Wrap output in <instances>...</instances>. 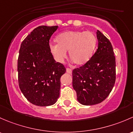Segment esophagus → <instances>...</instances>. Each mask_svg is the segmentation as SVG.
Instances as JSON below:
<instances>
[{
    "label": "esophagus",
    "instance_id": "esophagus-1",
    "mask_svg": "<svg viewBox=\"0 0 133 133\" xmlns=\"http://www.w3.org/2000/svg\"><path fill=\"white\" fill-rule=\"evenodd\" d=\"M66 72H67V73H68V74H72V69H70V68H66Z\"/></svg>",
    "mask_w": 133,
    "mask_h": 133
}]
</instances>
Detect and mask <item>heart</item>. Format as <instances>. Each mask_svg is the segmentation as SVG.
<instances>
[{"mask_svg":"<svg viewBox=\"0 0 133 133\" xmlns=\"http://www.w3.org/2000/svg\"><path fill=\"white\" fill-rule=\"evenodd\" d=\"M57 44L50 45V52L58 62H63L68 51L70 59L79 66L91 59L97 45V37L90 31H68L57 35Z\"/></svg>","mask_w":133,"mask_h":133,"instance_id":"1","label":"heart"}]
</instances>
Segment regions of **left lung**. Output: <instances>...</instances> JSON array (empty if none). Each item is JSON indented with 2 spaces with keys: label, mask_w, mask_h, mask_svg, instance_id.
Segmentation results:
<instances>
[{
  "label": "left lung",
  "mask_w": 133,
  "mask_h": 133,
  "mask_svg": "<svg viewBox=\"0 0 133 133\" xmlns=\"http://www.w3.org/2000/svg\"><path fill=\"white\" fill-rule=\"evenodd\" d=\"M98 48L83 66L72 71V86L79 103L86 106L99 104L107 98L115 85L116 62L109 39L97 31Z\"/></svg>",
  "instance_id": "left-lung-1"
}]
</instances>
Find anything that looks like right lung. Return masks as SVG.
<instances>
[{"label": "right lung", "mask_w": 133, "mask_h": 133, "mask_svg": "<svg viewBox=\"0 0 133 133\" xmlns=\"http://www.w3.org/2000/svg\"><path fill=\"white\" fill-rule=\"evenodd\" d=\"M57 27H36L22 42L19 50V87L27 101L36 106H51L59 97L60 79L66 68L54 60L49 46Z\"/></svg>", "instance_id": "right-lung-1"}]
</instances>
